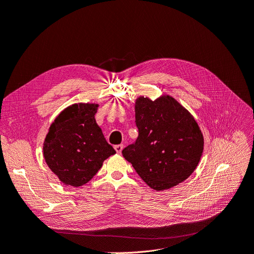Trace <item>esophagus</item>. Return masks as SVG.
Segmentation results:
<instances>
[{
  "label": "esophagus",
  "mask_w": 254,
  "mask_h": 254,
  "mask_svg": "<svg viewBox=\"0 0 254 254\" xmlns=\"http://www.w3.org/2000/svg\"><path fill=\"white\" fill-rule=\"evenodd\" d=\"M114 148H115V151H116L118 154H120L121 151H122V148H124V144H117V145L114 146Z\"/></svg>",
  "instance_id": "obj_1"
}]
</instances>
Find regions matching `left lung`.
<instances>
[{
	"label": "left lung",
	"instance_id": "left-lung-1",
	"mask_svg": "<svg viewBox=\"0 0 254 254\" xmlns=\"http://www.w3.org/2000/svg\"><path fill=\"white\" fill-rule=\"evenodd\" d=\"M135 124L138 138L122 155L151 189L170 190L193 173L204 139L194 118L176 99L138 98Z\"/></svg>",
	"mask_w": 254,
	"mask_h": 254
}]
</instances>
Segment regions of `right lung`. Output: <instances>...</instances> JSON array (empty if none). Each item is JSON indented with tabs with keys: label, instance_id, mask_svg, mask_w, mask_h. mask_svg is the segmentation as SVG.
Masks as SVG:
<instances>
[{
	"label": "right lung",
	"instance_id": "obj_1",
	"mask_svg": "<svg viewBox=\"0 0 254 254\" xmlns=\"http://www.w3.org/2000/svg\"><path fill=\"white\" fill-rule=\"evenodd\" d=\"M96 112L97 105H72L54 120L46 136L45 160L64 184L88 183L102 162L116 153L96 124Z\"/></svg>",
	"mask_w": 254,
	"mask_h": 254
}]
</instances>
